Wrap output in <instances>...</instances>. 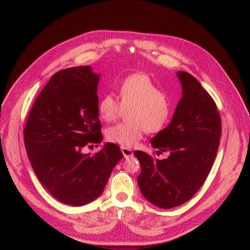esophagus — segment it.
Instances as JSON below:
<instances>
[{
    "label": "esophagus",
    "instance_id": "1",
    "mask_svg": "<svg viewBox=\"0 0 250 250\" xmlns=\"http://www.w3.org/2000/svg\"><path fill=\"white\" fill-rule=\"evenodd\" d=\"M121 149H122V152H123V154H124L125 158H129V157H131V156L133 155V152H132V150H131V149H129V148H126V147H122Z\"/></svg>",
    "mask_w": 250,
    "mask_h": 250
}]
</instances>
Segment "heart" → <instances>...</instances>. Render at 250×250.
Segmentation results:
<instances>
[{"mask_svg": "<svg viewBox=\"0 0 250 250\" xmlns=\"http://www.w3.org/2000/svg\"><path fill=\"white\" fill-rule=\"evenodd\" d=\"M120 101L113 94H104L98 103L100 118L104 122L115 121L123 110H127V123H121L105 130V136L123 147H132L145 131L155 133L168 124L172 104L169 97L145 73L127 76L119 88Z\"/></svg>", "mask_w": 250, "mask_h": 250, "instance_id": "b5f03b06", "label": "heart"}]
</instances>
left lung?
<instances>
[{
  "label": "left lung",
  "mask_w": 250,
  "mask_h": 250,
  "mask_svg": "<svg viewBox=\"0 0 250 250\" xmlns=\"http://www.w3.org/2000/svg\"><path fill=\"white\" fill-rule=\"evenodd\" d=\"M182 86L170 124L151 138L156 154L168 151L166 159H154L144 151L133 154L140 163L137 183L141 194L162 208L189 201L203 186L220 146L222 122L217 105L191 74L179 71Z\"/></svg>",
  "instance_id": "obj_1"
}]
</instances>
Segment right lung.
<instances>
[{
	"label": "right lung",
	"instance_id": "1",
	"mask_svg": "<svg viewBox=\"0 0 250 250\" xmlns=\"http://www.w3.org/2000/svg\"><path fill=\"white\" fill-rule=\"evenodd\" d=\"M99 80L90 66L58 71L35 100L23 129L35 175L56 200L70 206L81 207L101 196L124 156L111 142L95 155L83 153L88 142L103 140Z\"/></svg>",
	"mask_w": 250,
	"mask_h": 250
}]
</instances>
